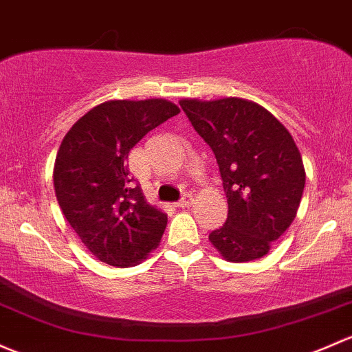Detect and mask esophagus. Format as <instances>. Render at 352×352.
<instances>
[{
	"instance_id": "1",
	"label": "esophagus",
	"mask_w": 352,
	"mask_h": 352,
	"mask_svg": "<svg viewBox=\"0 0 352 352\" xmlns=\"http://www.w3.org/2000/svg\"><path fill=\"white\" fill-rule=\"evenodd\" d=\"M192 201H194V199H192V195L190 194H186L182 199H180L179 202H177L175 206L177 207H182V209H186V207H188V206L192 204Z\"/></svg>"
}]
</instances>
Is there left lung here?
<instances>
[{
    "label": "left lung",
    "instance_id": "8db88e82",
    "mask_svg": "<svg viewBox=\"0 0 352 352\" xmlns=\"http://www.w3.org/2000/svg\"><path fill=\"white\" fill-rule=\"evenodd\" d=\"M180 106L216 155L228 197V219L209 241L232 263L265 256L297 216L305 187L294 138L270 111L241 98Z\"/></svg>",
    "mask_w": 352,
    "mask_h": 352
}]
</instances>
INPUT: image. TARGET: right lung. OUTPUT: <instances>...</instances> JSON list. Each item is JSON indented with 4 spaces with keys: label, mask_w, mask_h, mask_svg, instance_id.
<instances>
[{
    "label": "right lung",
    "mask_w": 352,
    "mask_h": 352,
    "mask_svg": "<svg viewBox=\"0 0 352 352\" xmlns=\"http://www.w3.org/2000/svg\"><path fill=\"white\" fill-rule=\"evenodd\" d=\"M166 99L106 101L87 111L62 140L54 187L65 219L102 263L135 266L158 246L166 214L150 206L126 165L148 131L179 114Z\"/></svg>",
    "instance_id": "add662e5"
}]
</instances>
